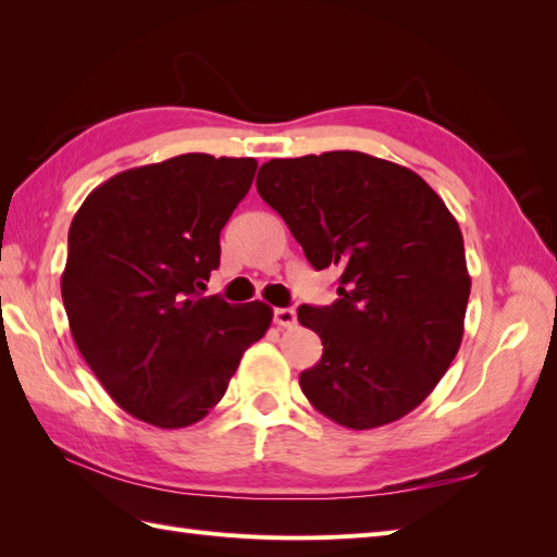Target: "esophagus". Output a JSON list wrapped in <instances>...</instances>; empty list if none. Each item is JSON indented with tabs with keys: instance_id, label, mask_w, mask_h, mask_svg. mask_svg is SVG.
<instances>
[{
	"instance_id": "34e87169",
	"label": "esophagus",
	"mask_w": 557,
	"mask_h": 557,
	"mask_svg": "<svg viewBox=\"0 0 557 557\" xmlns=\"http://www.w3.org/2000/svg\"><path fill=\"white\" fill-rule=\"evenodd\" d=\"M272 321L280 327H292L297 325V311L294 309H275L272 311Z\"/></svg>"
}]
</instances>
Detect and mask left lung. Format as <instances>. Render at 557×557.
I'll use <instances>...</instances> for the list:
<instances>
[{"instance_id": "8db88e82", "label": "left lung", "mask_w": 557, "mask_h": 557, "mask_svg": "<svg viewBox=\"0 0 557 557\" xmlns=\"http://www.w3.org/2000/svg\"><path fill=\"white\" fill-rule=\"evenodd\" d=\"M256 188L339 299L299 309L323 357L299 375L311 405L354 431L417 409L465 335L471 277L459 224L417 172L357 150L270 160Z\"/></svg>"}]
</instances>
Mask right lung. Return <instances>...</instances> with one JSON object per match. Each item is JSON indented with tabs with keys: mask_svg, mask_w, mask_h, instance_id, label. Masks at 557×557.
<instances>
[{
	"mask_svg": "<svg viewBox=\"0 0 557 557\" xmlns=\"http://www.w3.org/2000/svg\"><path fill=\"white\" fill-rule=\"evenodd\" d=\"M256 168L253 158L186 152L114 174L71 220V335L116 405L158 429L203 419L272 323L263 301L200 294Z\"/></svg>",
	"mask_w": 557,
	"mask_h": 557,
	"instance_id": "1",
	"label": "right lung"
}]
</instances>
